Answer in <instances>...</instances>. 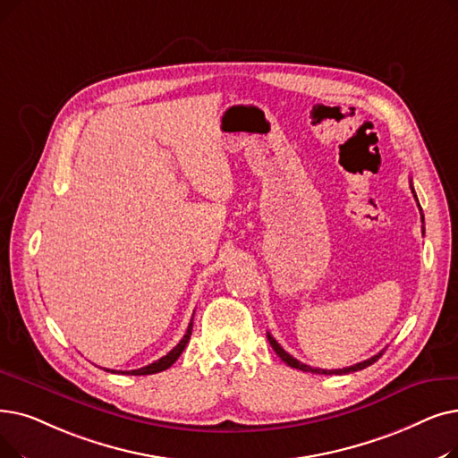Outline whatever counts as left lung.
I'll use <instances>...</instances> for the list:
<instances>
[{
  "instance_id": "obj_1",
  "label": "left lung",
  "mask_w": 458,
  "mask_h": 458,
  "mask_svg": "<svg viewBox=\"0 0 458 458\" xmlns=\"http://www.w3.org/2000/svg\"><path fill=\"white\" fill-rule=\"evenodd\" d=\"M410 187H411V192H413V196H415V200H417V194H415V191H413V185H411V182H410ZM417 206H420V200H417ZM421 208V206H420ZM421 221L425 223V216H423V213H421ZM423 232H425V228H423ZM267 341H269V344H271V348L275 350V353L281 357V360L288 365V367H292V369H297V370H303V372H312V374H350V372H357V370H363V369H367V367H370L374 361H377L382 357V353H384V350L380 352V353H376V355H372L370 360H367V361H361V363H357V365H352V367H346V369H335V370H326V369H314V367H309V365H305V363H301V361H297L295 357H292L281 344H278L273 336L267 333Z\"/></svg>"
}]
</instances>
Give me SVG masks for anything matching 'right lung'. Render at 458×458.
<instances>
[{
	"instance_id": "1",
	"label": "right lung",
	"mask_w": 458,
	"mask_h": 458,
	"mask_svg": "<svg viewBox=\"0 0 458 458\" xmlns=\"http://www.w3.org/2000/svg\"><path fill=\"white\" fill-rule=\"evenodd\" d=\"M191 333H192V320H191V324H189V327H187V333L183 335V339L180 341V344H177L174 350H170L165 357H161V360L151 363V365H148V367H142V369H136V370H119V372H122V374H132V376H144V374H155V372H163V370L170 369V367L177 361V357H180V355L183 353V350H185V346H187V343H189V339H191ZM106 370H108V369H106ZM108 372H115V370H108Z\"/></svg>"
}]
</instances>
